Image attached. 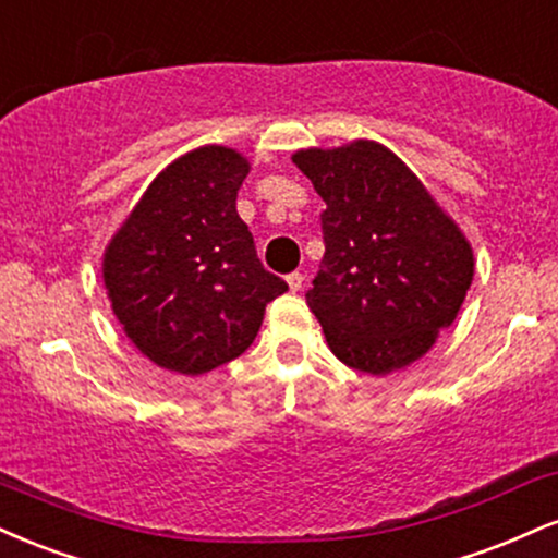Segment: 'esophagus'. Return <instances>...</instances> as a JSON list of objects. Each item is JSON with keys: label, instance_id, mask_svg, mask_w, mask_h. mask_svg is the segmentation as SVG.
<instances>
[{"label": "esophagus", "instance_id": "34e87169", "mask_svg": "<svg viewBox=\"0 0 558 558\" xmlns=\"http://www.w3.org/2000/svg\"><path fill=\"white\" fill-rule=\"evenodd\" d=\"M303 281H305V277L300 271H294V274H290V277H287V284H290L292 292L303 290Z\"/></svg>", "mask_w": 558, "mask_h": 558}]
</instances>
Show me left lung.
Listing matches in <instances>:
<instances>
[{"instance_id":"1","label":"left lung","mask_w":558,"mask_h":558,"mask_svg":"<svg viewBox=\"0 0 558 558\" xmlns=\"http://www.w3.org/2000/svg\"><path fill=\"white\" fill-rule=\"evenodd\" d=\"M292 161L326 203V253L305 300L331 352L373 376L415 363L460 313L470 242L381 143L307 148Z\"/></svg>"}]
</instances>
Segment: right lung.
Returning <instances> with one entry per match:
<instances>
[{
  "label": "right lung",
  "instance_id": "add662e5",
  "mask_svg": "<svg viewBox=\"0 0 558 558\" xmlns=\"http://www.w3.org/2000/svg\"><path fill=\"white\" fill-rule=\"evenodd\" d=\"M251 167L238 150L203 146L150 182L104 253L111 311L161 368L201 376L253 344L266 305L287 292L255 253L238 214Z\"/></svg>",
  "mask_w": 558,
  "mask_h": 558
}]
</instances>
